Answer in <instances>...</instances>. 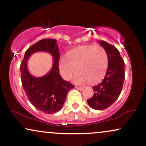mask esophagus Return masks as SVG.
<instances>
[{
	"label": "esophagus",
	"mask_w": 146,
	"mask_h": 146,
	"mask_svg": "<svg viewBox=\"0 0 146 146\" xmlns=\"http://www.w3.org/2000/svg\"><path fill=\"white\" fill-rule=\"evenodd\" d=\"M75 88H77V89L78 90H82V87H81V86H75Z\"/></svg>",
	"instance_id": "obj_1"
}]
</instances>
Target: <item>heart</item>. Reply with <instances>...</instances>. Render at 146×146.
<instances>
[{
	"label": "heart",
	"instance_id": "b5f03b06",
	"mask_svg": "<svg viewBox=\"0 0 146 146\" xmlns=\"http://www.w3.org/2000/svg\"><path fill=\"white\" fill-rule=\"evenodd\" d=\"M108 56L104 48L95 45H84L73 48L67 56L59 60L60 73L66 80L80 71L75 78V82L95 84L104 78L108 71Z\"/></svg>",
	"mask_w": 146,
	"mask_h": 146
}]
</instances>
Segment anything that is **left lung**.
Listing matches in <instances>:
<instances>
[{
	"instance_id": "8db88e82",
	"label": "left lung",
	"mask_w": 146,
	"mask_h": 146,
	"mask_svg": "<svg viewBox=\"0 0 146 146\" xmlns=\"http://www.w3.org/2000/svg\"><path fill=\"white\" fill-rule=\"evenodd\" d=\"M108 56V68L102 82L93 86L95 93L87 100L88 105L95 110H104L117 100L121 93L125 79L124 62L117 48L106 42L100 41Z\"/></svg>"
}]
</instances>
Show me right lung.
<instances>
[{
  "label": "right lung",
  "mask_w": 146,
  "mask_h": 146,
  "mask_svg": "<svg viewBox=\"0 0 146 146\" xmlns=\"http://www.w3.org/2000/svg\"><path fill=\"white\" fill-rule=\"evenodd\" d=\"M38 51L48 52L54 57L52 70L40 78L33 77L27 69L29 56ZM60 56L56 40L43 39L27 50L20 66L22 85L28 100L35 108L44 113L53 114L62 109L68 92L75 87L60 75Z\"/></svg>",
  "instance_id": "right-lung-1"
}]
</instances>
